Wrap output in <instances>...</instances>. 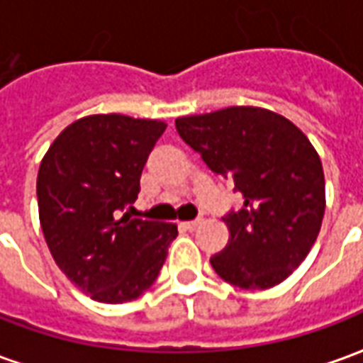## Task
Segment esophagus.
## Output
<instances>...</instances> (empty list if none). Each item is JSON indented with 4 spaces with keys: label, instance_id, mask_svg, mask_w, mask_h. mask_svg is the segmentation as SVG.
<instances>
[{
    "label": "esophagus",
    "instance_id": "obj_1",
    "mask_svg": "<svg viewBox=\"0 0 363 363\" xmlns=\"http://www.w3.org/2000/svg\"><path fill=\"white\" fill-rule=\"evenodd\" d=\"M200 223H202V220H200V218H196V220L184 221V223H182V225H184V229H189V231H194V229L200 228Z\"/></svg>",
    "mask_w": 363,
    "mask_h": 363
}]
</instances>
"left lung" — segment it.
Here are the masks:
<instances>
[{"label": "left lung", "instance_id": "left-lung-1", "mask_svg": "<svg viewBox=\"0 0 363 363\" xmlns=\"http://www.w3.org/2000/svg\"><path fill=\"white\" fill-rule=\"evenodd\" d=\"M174 126L243 194V206L223 218L229 241L210 259L213 270L243 289L286 280L309 255L325 216V174L307 135L259 106L182 116Z\"/></svg>", "mask_w": 363, "mask_h": 363}]
</instances>
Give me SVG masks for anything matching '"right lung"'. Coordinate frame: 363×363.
I'll use <instances>...</instances> for the list:
<instances>
[{"label": "right lung", "instance_id": "right-lung-1", "mask_svg": "<svg viewBox=\"0 0 363 363\" xmlns=\"http://www.w3.org/2000/svg\"><path fill=\"white\" fill-rule=\"evenodd\" d=\"M167 124L124 114L75 120L46 151L38 179V216L60 270L101 303L140 297L157 280L174 223L130 218L140 177Z\"/></svg>", "mask_w": 363, "mask_h": 363}]
</instances>
